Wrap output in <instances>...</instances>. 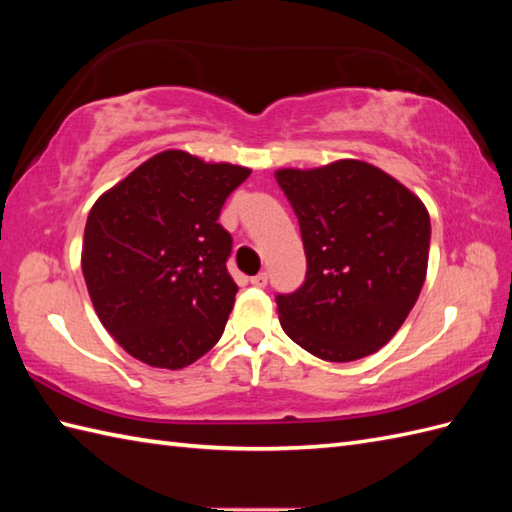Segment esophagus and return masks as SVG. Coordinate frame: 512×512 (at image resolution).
<instances>
[{"instance_id": "obj_1", "label": "esophagus", "mask_w": 512, "mask_h": 512, "mask_svg": "<svg viewBox=\"0 0 512 512\" xmlns=\"http://www.w3.org/2000/svg\"><path fill=\"white\" fill-rule=\"evenodd\" d=\"M250 284L257 286V288H264L268 284V275L266 273H259L255 277H250Z\"/></svg>"}]
</instances>
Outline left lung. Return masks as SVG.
Instances as JSON below:
<instances>
[{
    "label": "left lung",
    "mask_w": 512,
    "mask_h": 512,
    "mask_svg": "<svg viewBox=\"0 0 512 512\" xmlns=\"http://www.w3.org/2000/svg\"><path fill=\"white\" fill-rule=\"evenodd\" d=\"M299 217L308 273L277 297L281 328L332 363L378 352L405 323L427 277L431 222L416 193L369 162L277 169Z\"/></svg>",
    "instance_id": "8db88e82"
}]
</instances>
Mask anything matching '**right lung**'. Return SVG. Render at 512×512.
<instances>
[{
	"instance_id": "obj_1",
	"label": "right lung",
	"mask_w": 512,
	"mask_h": 512,
	"mask_svg": "<svg viewBox=\"0 0 512 512\" xmlns=\"http://www.w3.org/2000/svg\"><path fill=\"white\" fill-rule=\"evenodd\" d=\"M250 176L182 149L151 156L107 189L85 222L81 268L103 328L140 363L182 369L220 341L237 284L217 222Z\"/></svg>"
}]
</instances>
